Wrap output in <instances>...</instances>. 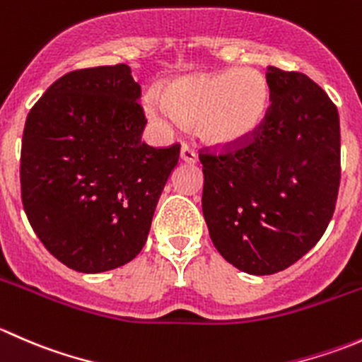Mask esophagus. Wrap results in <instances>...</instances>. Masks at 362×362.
Returning a JSON list of instances; mask_svg holds the SVG:
<instances>
[{"label":"esophagus","instance_id":"obj_1","mask_svg":"<svg viewBox=\"0 0 362 362\" xmlns=\"http://www.w3.org/2000/svg\"><path fill=\"white\" fill-rule=\"evenodd\" d=\"M180 158H182V160H185V163H191V164L198 160V156H196L194 148H192L191 145H187V144L182 145V148H180Z\"/></svg>","mask_w":362,"mask_h":362}]
</instances>
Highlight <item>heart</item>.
Wrapping results in <instances>:
<instances>
[{"label": "heart", "mask_w": 362, "mask_h": 362, "mask_svg": "<svg viewBox=\"0 0 362 362\" xmlns=\"http://www.w3.org/2000/svg\"><path fill=\"white\" fill-rule=\"evenodd\" d=\"M272 87L262 71L231 68L182 76L163 89V100L148 94L144 101L148 119L163 131L178 122L196 124L199 136L211 145H238L264 124Z\"/></svg>", "instance_id": "obj_1"}]
</instances>
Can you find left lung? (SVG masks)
<instances>
[{
    "mask_svg": "<svg viewBox=\"0 0 362 362\" xmlns=\"http://www.w3.org/2000/svg\"><path fill=\"white\" fill-rule=\"evenodd\" d=\"M272 105L247 141L203 147V215L215 249L250 275H272L301 259L337 206V105L305 73L268 66Z\"/></svg>",
    "mask_w": 362,
    "mask_h": 362,
    "instance_id": "1",
    "label": "left lung"
}]
</instances>
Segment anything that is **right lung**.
I'll list each match as a JSON object with an SVG mask.
<instances>
[{
	"mask_svg": "<svg viewBox=\"0 0 362 362\" xmlns=\"http://www.w3.org/2000/svg\"><path fill=\"white\" fill-rule=\"evenodd\" d=\"M127 64L75 69L25 119L21 196L33 231L68 268L101 273L136 257L180 144L151 147Z\"/></svg>",
	"mask_w": 362,
	"mask_h": 362,
	"instance_id": "right-lung-1",
	"label": "right lung"
}]
</instances>
